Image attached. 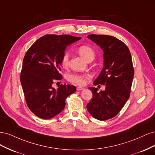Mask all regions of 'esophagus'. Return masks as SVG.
Instances as JSON below:
<instances>
[{
	"label": "esophagus",
	"mask_w": 155,
	"mask_h": 155,
	"mask_svg": "<svg viewBox=\"0 0 155 155\" xmlns=\"http://www.w3.org/2000/svg\"><path fill=\"white\" fill-rule=\"evenodd\" d=\"M83 89H84V88H83V87H77V91H83Z\"/></svg>",
	"instance_id": "34e87169"
}]
</instances>
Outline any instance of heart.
I'll return each instance as SVG.
<instances>
[{"label":"heart","instance_id":"1","mask_svg":"<svg viewBox=\"0 0 155 155\" xmlns=\"http://www.w3.org/2000/svg\"><path fill=\"white\" fill-rule=\"evenodd\" d=\"M79 54H80L82 58H83L86 61L93 59L95 56V51L90 46L82 45L80 46L78 49ZM69 61V54L67 52H64L61 58V63L64 67H67ZM69 80L72 82L76 83L78 85H84L85 83V78L83 76L79 75H71L69 76Z\"/></svg>","mask_w":155,"mask_h":155}]
</instances>
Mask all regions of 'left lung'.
Segmentation results:
<instances>
[{
  "label": "left lung",
  "mask_w": 155,
  "mask_h": 155,
  "mask_svg": "<svg viewBox=\"0 0 155 155\" xmlns=\"http://www.w3.org/2000/svg\"><path fill=\"white\" fill-rule=\"evenodd\" d=\"M87 37L104 51V68L93 84L106 87L100 92L88 88L93 96L87 108L94 118L107 120L118 114L130 96L134 77L132 58L126 45L113 36L92 34Z\"/></svg>",
  "instance_id": "8db88e82"
}]
</instances>
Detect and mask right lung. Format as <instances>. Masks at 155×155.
I'll return each instance as SVG.
<instances>
[{
    "label": "right lung",
    "instance_id": "1",
    "mask_svg": "<svg viewBox=\"0 0 155 155\" xmlns=\"http://www.w3.org/2000/svg\"><path fill=\"white\" fill-rule=\"evenodd\" d=\"M81 38L68 35H46L31 45L23 59L21 83L26 104L35 116L48 120L61 112L67 97L75 92L73 85L52 87L61 80V58L67 46Z\"/></svg>",
    "mask_w": 155,
    "mask_h": 155
}]
</instances>
